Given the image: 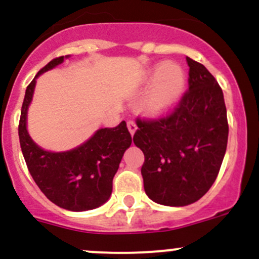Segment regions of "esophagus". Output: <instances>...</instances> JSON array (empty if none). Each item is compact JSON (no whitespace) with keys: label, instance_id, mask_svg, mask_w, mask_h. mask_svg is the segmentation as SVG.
Segmentation results:
<instances>
[{"label":"esophagus","instance_id":"esophagus-1","mask_svg":"<svg viewBox=\"0 0 259 259\" xmlns=\"http://www.w3.org/2000/svg\"><path fill=\"white\" fill-rule=\"evenodd\" d=\"M127 129H129V132H130V134H134L135 132H137V129H138V126H137V124H135V121H133V120H129V121H127Z\"/></svg>","mask_w":259,"mask_h":259}]
</instances>
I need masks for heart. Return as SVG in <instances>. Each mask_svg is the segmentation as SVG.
Returning <instances> with one entry per match:
<instances>
[{
    "instance_id": "obj_1",
    "label": "heart",
    "mask_w": 259,
    "mask_h": 259,
    "mask_svg": "<svg viewBox=\"0 0 259 259\" xmlns=\"http://www.w3.org/2000/svg\"><path fill=\"white\" fill-rule=\"evenodd\" d=\"M156 77L144 100V108L153 115L165 114L177 104L185 86V75L176 64L159 65L150 72Z\"/></svg>"
}]
</instances>
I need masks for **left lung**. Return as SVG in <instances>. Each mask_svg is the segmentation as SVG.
I'll return each mask as SVG.
<instances>
[{"mask_svg": "<svg viewBox=\"0 0 259 259\" xmlns=\"http://www.w3.org/2000/svg\"><path fill=\"white\" fill-rule=\"evenodd\" d=\"M188 90L159 117H137L133 140L144 153L146 195L171 207L192 204L213 185L227 143L228 119L223 91L204 65L187 57Z\"/></svg>", "mask_w": 259, "mask_h": 259, "instance_id": "8db88e82", "label": "left lung"}]
</instances>
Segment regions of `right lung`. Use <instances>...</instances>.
Returning <instances> with one entry per match:
<instances>
[{"label": "right lung", "instance_id": "right-lung-1", "mask_svg": "<svg viewBox=\"0 0 259 259\" xmlns=\"http://www.w3.org/2000/svg\"><path fill=\"white\" fill-rule=\"evenodd\" d=\"M62 61L64 56L51 60L28 83L18 124L20 145L31 177L48 199L67 210H90L110 198L113 178L132 144V135L121 121L98 130L85 144L65 153L46 151L33 143L26 129V116L36 79Z\"/></svg>", "mask_w": 259, "mask_h": 259}]
</instances>
